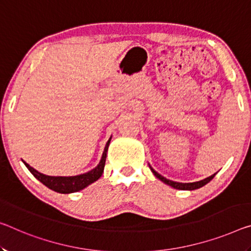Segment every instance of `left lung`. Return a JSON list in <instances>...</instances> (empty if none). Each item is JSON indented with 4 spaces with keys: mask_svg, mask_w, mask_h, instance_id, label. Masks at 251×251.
I'll return each mask as SVG.
<instances>
[{
    "mask_svg": "<svg viewBox=\"0 0 251 251\" xmlns=\"http://www.w3.org/2000/svg\"><path fill=\"white\" fill-rule=\"evenodd\" d=\"M151 168V166H150ZM151 170H152V172L154 173V176H156L157 178H160V180L162 182H164L165 184H169L172 186V188L174 189H178V190H196V189H199V188H202V186L205 185L206 183H209L210 181L212 180V178L214 177V176H216L217 173L212 174L211 176L206 177L204 178V180H201L199 182H192V183H180V182H174V181H171V180H168V178H165L164 176H162L161 174H158L156 171H154L152 168H151Z\"/></svg>",
    "mask_w": 251,
    "mask_h": 251,
    "instance_id": "left-lung-1",
    "label": "left lung"
}]
</instances>
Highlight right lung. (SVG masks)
I'll return each instance as SVG.
<instances>
[{"instance_id":"add662e5","label":"right lung","mask_w":251,"mask_h":251,"mask_svg":"<svg viewBox=\"0 0 251 251\" xmlns=\"http://www.w3.org/2000/svg\"><path fill=\"white\" fill-rule=\"evenodd\" d=\"M111 137L107 142V144L105 146L104 153H102L101 160L99 162V164L96 166V168L93 169L89 172L80 174V176H45V174L38 172L37 170H34L33 168L27 164L26 162L23 161L25 166L31 173L33 174V176L35 178L43 183L48 188L55 191V192L59 193H73V192H77V191H80L82 189H85L86 186H88L91 183H94L95 181H97L99 177L101 176L102 172H104V168H105V162H106V156H107V150H108L109 143H110Z\"/></svg>"}]
</instances>
